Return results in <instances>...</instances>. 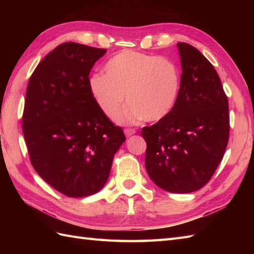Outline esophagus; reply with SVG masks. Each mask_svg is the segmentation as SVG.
Listing matches in <instances>:
<instances>
[{"label": "esophagus", "mask_w": 254, "mask_h": 254, "mask_svg": "<svg viewBox=\"0 0 254 254\" xmlns=\"http://www.w3.org/2000/svg\"><path fill=\"white\" fill-rule=\"evenodd\" d=\"M135 133H136V131L134 130V128H126V130H124V134H126L127 137H130V136L133 135V134H135Z\"/></svg>", "instance_id": "1"}]
</instances>
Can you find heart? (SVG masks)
<instances>
[{
  "label": "heart",
  "mask_w": 254,
  "mask_h": 254,
  "mask_svg": "<svg viewBox=\"0 0 254 254\" xmlns=\"http://www.w3.org/2000/svg\"><path fill=\"white\" fill-rule=\"evenodd\" d=\"M104 72L89 77V93L109 119L117 117L126 96L127 106L119 116V123L159 121L176 104L180 71L168 58L123 50L105 64Z\"/></svg>",
  "instance_id": "b5f03b06"
}]
</instances>
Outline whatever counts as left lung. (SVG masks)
Returning a JSON list of instances; mask_svg holds the SVG:
<instances>
[{
	"label": "left lung",
	"instance_id": "left-lung-1",
	"mask_svg": "<svg viewBox=\"0 0 254 254\" xmlns=\"http://www.w3.org/2000/svg\"><path fill=\"white\" fill-rule=\"evenodd\" d=\"M179 94L167 117L145 127V167L156 186L171 193L204 187L222 161L229 137L228 100L216 69L201 52L178 42Z\"/></svg>",
	"mask_w": 254,
	"mask_h": 254
}]
</instances>
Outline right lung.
I'll return each mask as SVG.
<instances>
[{
	"instance_id": "obj_1",
	"label": "right lung",
	"mask_w": 254,
	"mask_h": 254,
	"mask_svg": "<svg viewBox=\"0 0 254 254\" xmlns=\"http://www.w3.org/2000/svg\"><path fill=\"white\" fill-rule=\"evenodd\" d=\"M107 50L65 42L47 55L27 86L23 133L30 161L68 197L100 191L126 136L88 89L90 69Z\"/></svg>"
}]
</instances>
